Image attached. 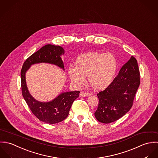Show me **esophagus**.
Here are the masks:
<instances>
[{"label": "esophagus", "instance_id": "34e87169", "mask_svg": "<svg viewBox=\"0 0 158 158\" xmlns=\"http://www.w3.org/2000/svg\"><path fill=\"white\" fill-rule=\"evenodd\" d=\"M81 96H82V97H85V96H90V94H89V93H87V92H81L80 94Z\"/></svg>", "mask_w": 158, "mask_h": 158}]
</instances>
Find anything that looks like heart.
<instances>
[{"label": "heart", "instance_id": "1", "mask_svg": "<svg viewBox=\"0 0 158 158\" xmlns=\"http://www.w3.org/2000/svg\"><path fill=\"white\" fill-rule=\"evenodd\" d=\"M117 66V59L113 54L90 52L77 57L74 68L69 67L68 72L75 85H83L87 76L88 83L94 89L102 90L113 81Z\"/></svg>", "mask_w": 158, "mask_h": 158}]
</instances>
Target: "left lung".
Wrapping results in <instances>:
<instances>
[{
    "instance_id": "left-lung-1",
    "label": "left lung",
    "mask_w": 158,
    "mask_h": 158,
    "mask_svg": "<svg viewBox=\"0 0 158 158\" xmlns=\"http://www.w3.org/2000/svg\"><path fill=\"white\" fill-rule=\"evenodd\" d=\"M140 83L137 62L131 56L112 83L97 94L99 104L95 112L97 120L110 123L125 115L132 106Z\"/></svg>"
}]
</instances>
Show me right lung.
I'll use <instances>...</instances> for the list:
<instances>
[{
  "label": "right lung",
  "instance_id": "1",
  "mask_svg": "<svg viewBox=\"0 0 158 158\" xmlns=\"http://www.w3.org/2000/svg\"><path fill=\"white\" fill-rule=\"evenodd\" d=\"M63 48L59 46L46 44L31 55L23 65L21 71L22 94L35 116L40 121L49 124L62 122L68 115L74 101L79 97V91L62 93L51 101L40 102L30 94L26 82V73L33 64H54L64 69L61 56L64 54Z\"/></svg>",
  "mask_w": 158,
  "mask_h": 158
}]
</instances>
